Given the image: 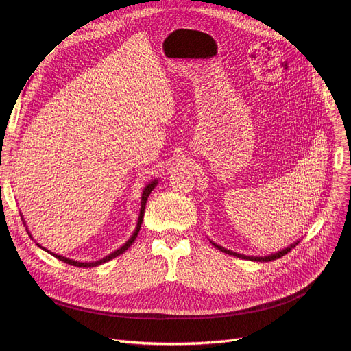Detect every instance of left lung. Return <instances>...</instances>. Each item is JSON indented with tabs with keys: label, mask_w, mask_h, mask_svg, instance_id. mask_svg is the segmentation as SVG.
I'll list each match as a JSON object with an SVG mask.
<instances>
[{
	"label": "left lung",
	"mask_w": 351,
	"mask_h": 351,
	"mask_svg": "<svg viewBox=\"0 0 351 351\" xmlns=\"http://www.w3.org/2000/svg\"><path fill=\"white\" fill-rule=\"evenodd\" d=\"M210 243L214 244V246H215L218 250L224 252V253H227V254H231V256H237V258H240V259L256 261V262H269V261H275V259H278V258L284 256L285 253H289V252H290L293 247H295V244L299 243V240L294 241L293 244H290L289 247H285V249H282V250H280V252H277V253H271V254H268V256H246V254H240V253H236V252H232V250H228V249L222 247V246H218V244H217V243H214V241H210Z\"/></svg>",
	"instance_id": "obj_1"
}]
</instances>
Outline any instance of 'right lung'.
I'll return each mask as SVG.
<instances>
[{
    "label": "right lung",
    "mask_w": 351,
    "mask_h": 351,
    "mask_svg": "<svg viewBox=\"0 0 351 351\" xmlns=\"http://www.w3.org/2000/svg\"><path fill=\"white\" fill-rule=\"evenodd\" d=\"M158 184V180H154V182H151L149 184H146V187L143 189V193H142V200H141V212H139V218H137V226H136V230L133 231V234H132V237L127 240L123 246L120 247V249H117L115 252H112V253H110V254H107V256L105 258H102V259H99V261H95V262H79V261H73V259H69V258H64V256H61V254H57V253H52V252H49V250H47L45 247H42L40 244H38V246L40 247V249H44L45 252H48V253H51L52 256L54 258H57V259H60L61 262H66V263H69V265H73V267H79V268H93V267H98V265H102V263H105V262H108V261H111V259H114V258H117V256H120L121 253H124L127 249H129L132 244L134 243V240H136V237H137V234H139V230H141V226H142V221H143V214H145V206H146V200H147V197H149V195H151V192L152 190L155 189V186ZM22 219H23V215H22ZM23 222H25V219H23ZM26 226V224H25ZM30 234V232H29ZM32 237V236H30Z\"/></svg>",
    "instance_id": "obj_1"
}]
</instances>
